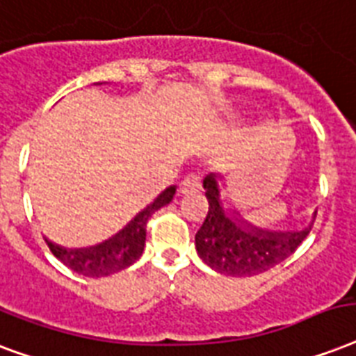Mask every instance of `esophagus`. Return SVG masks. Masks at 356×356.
<instances>
[{
  "instance_id": "obj_1",
  "label": "esophagus",
  "mask_w": 356,
  "mask_h": 356,
  "mask_svg": "<svg viewBox=\"0 0 356 356\" xmlns=\"http://www.w3.org/2000/svg\"><path fill=\"white\" fill-rule=\"evenodd\" d=\"M200 188H202V175L197 172H190L179 184L181 194H192V192H197Z\"/></svg>"
}]
</instances>
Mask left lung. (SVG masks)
Listing matches in <instances>:
<instances>
[{"label": "left lung", "mask_w": 356, "mask_h": 356, "mask_svg": "<svg viewBox=\"0 0 356 356\" xmlns=\"http://www.w3.org/2000/svg\"><path fill=\"white\" fill-rule=\"evenodd\" d=\"M209 211L196 233V250L209 267L227 276L261 275L291 256L308 237L312 227L300 232H263L238 224L224 213L216 175L203 179Z\"/></svg>", "instance_id": "obj_1"}]
</instances>
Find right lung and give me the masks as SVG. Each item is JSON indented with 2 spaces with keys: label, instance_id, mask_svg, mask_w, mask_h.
I'll return each mask as SVG.
<instances>
[{
  "label": "right lung",
  "instance_id": "obj_1",
  "mask_svg": "<svg viewBox=\"0 0 356 356\" xmlns=\"http://www.w3.org/2000/svg\"><path fill=\"white\" fill-rule=\"evenodd\" d=\"M173 194H175V186L164 190L149 207L143 209L142 213L124 227L123 232H119L110 241H106L99 246L86 248V250H67V248L56 246L50 241H46V244L59 261L81 276L100 278V276L119 273V270L130 267L136 259H140L143 246H145L149 218L153 216L154 211H159L160 207L172 202Z\"/></svg>",
  "mask_w": 356,
  "mask_h": 356
}]
</instances>
